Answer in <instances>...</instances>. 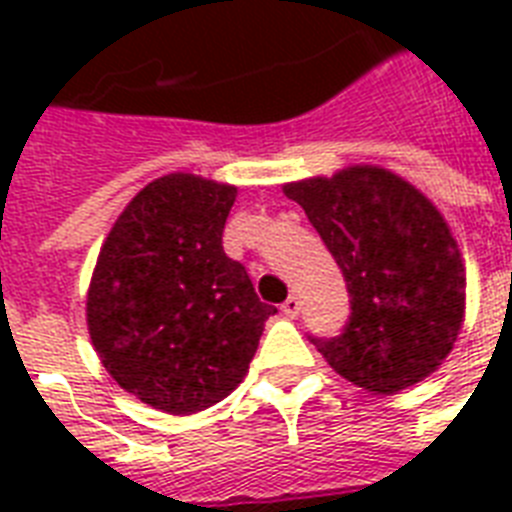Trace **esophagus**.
I'll list each match as a JSON object with an SVG mask.
<instances>
[{
    "label": "esophagus",
    "instance_id": "34e87169",
    "mask_svg": "<svg viewBox=\"0 0 512 512\" xmlns=\"http://www.w3.org/2000/svg\"><path fill=\"white\" fill-rule=\"evenodd\" d=\"M281 311H284V316H287V319H297V313H300V297L289 295L287 303L281 305Z\"/></svg>",
    "mask_w": 512,
    "mask_h": 512
}]
</instances>
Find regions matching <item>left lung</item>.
<instances>
[{
	"label": "left lung",
	"instance_id": "obj_1",
	"mask_svg": "<svg viewBox=\"0 0 512 512\" xmlns=\"http://www.w3.org/2000/svg\"><path fill=\"white\" fill-rule=\"evenodd\" d=\"M305 209L350 292V321L313 340L332 369L390 396L425 380L452 353L465 321V260L425 193L377 164L284 183Z\"/></svg>",
	"mask_w": 512,
	"mask_h": 512
}]
</instances>
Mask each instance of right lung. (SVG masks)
Listing matches in <instances>:
<instances>
[{"label": "right lung", "instance_id": "add662e5", "mask_svg": "<svg viewBox=\"0 0 512 512\" xmlns=\"http://www.w3.org/2000/svg\"><path fill=\"white\" fill-rule=\"evenodd\" d=\"M236 185L170 172L111 225L87 289V329L119 388L167 414L204 412L247 377L265 321L223 252Z\"/></svg>", "mask_w": 512, "mask_h": 512}]
</instances>
